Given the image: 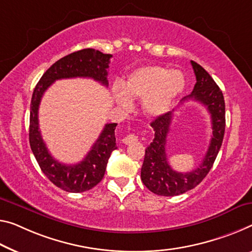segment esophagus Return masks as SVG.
I'll return each mask as SVG.
<instances>
[{
  "mask_svg": "<svg viewBox=\"0 0 252 252\" xmlns=\"http://www.w3.org/2000/svg\"><path fill=\"white\" fill-rule=\"evenodd\" d=\"M137 141H138V137L135 134H128L127 136L123 138V142L125 143V144H130V143H134Z\"/></svg>",
  "mask_w": 252,
  "mask_h": 252,
  "instance_id": "obj_1",
  "label": "esophagus"
}]
</instances>
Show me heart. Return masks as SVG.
<instances>
[{
    "instance_id": "heart-1",
    "label": "heart",
    "mask_w": 252,
    "mask_h": 252,
    "mask_svg": "<svg viewBox=\"0 0 252 252\" xmlns=\"http://www.w3.org/2000/svg\"><path fill=\"white\" fill-rule=\"evenodd\" d=\"M185 87V76L179 69L148 65L131 72L124 86H116L114 98L124 109L130 108L131 99L143 100L146 116L158 118L168 113Z\"/></svg>"
}]
</instances>
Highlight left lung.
Masks as SVG:
<instances>
[{"mask_svg": "<svg viewBox=\"0 0 252 252\" xmlns=\"http://www.w3.org/2000/svg\"><path fill=\"white\" fill-rule=\"evenodd\" d=\"M191 66L196 75V84L191 94L183 99V102L193 100L206 107L211 115L213 135L207 152L198 168L183 173L170 166L165 153L166 136L170 131L173 114L166 113L151 123L154 138L145 149L141 178L149 190L160 196L180 195L202 183L212 169L223 142L225 131V102L222 91L199 64L191 61Z\"/></svg>", "mask_w": 252, "mask_h": 252, "instance_id": "8db88e82", "label": "left lung"}]
</instances>
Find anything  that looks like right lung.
<instances>
[{"label": "right lung", "mask_w": 252, "mask_h": 252, "mask_svg": "<svg viewBox=\"0 0 252 252\" xmlns=\"http://www.w3.org/2000/svg\"><path fill=\"white\" fill-rule=\"evenodd\" d=\"M110 54L87 48L77 50L54 63L41 76L34 88L30 103L29 143L34 158L45 176L68 192H83L90 190L102 180L110 154L116 146L115 129L117 124H106L100 136L92 145V149L82 161L76 164H63L55 160L46 148L39 130L38 109L44 92L61 79L72 77H90L108 87V71Z\"/></svg>", "instance_id": "add662e5"}]
</instances>
